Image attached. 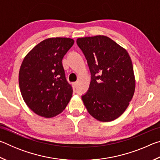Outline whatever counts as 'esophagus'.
I'll use <instances>...</instances> for the list:
<instances>
[{
    "label": "esophagus",
    "mask_w": 160,
    "mask_h": 160,
    "mask_svg": "<svg viewBox=\"0 0 160 160\" xmlns=\"http://www.w3.org/2000/svg\"><path fill=\"white\" fill-rule=\"evenodd\" d=\"M77 85H78V82H73V83H72V86H73L74 88H76Z\"/></svg>",
    "instance_id": "esophagus-1"
}]
</instances>
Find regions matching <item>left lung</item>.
Listing matches in <instances>:
<instances>
[{"mask_svg":"<svg viewBox=\"0 0 160 160\" xmlns=\"http://www.w3.org/2000/svg\"><path fill=\"white\" fill-rule=\"evenodd\" d=\"M91 72L82 97L89 113L102 122L115 120L128 107L135 90L132 61L125 48L104 35L78 38Z\"/></svg>","mask_w":160,"mask_h":160,"instance_id":"1","label":"left lung"}]
</instances>
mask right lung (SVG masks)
I'll use <instances>...</instances> for the list:
<instances>
[{"instance_id":"right-lung-1","label":"right lung","mask_w":160,"mask_h":160,"mask_svg":"<svg viewBox=\"0 0 160 160\" xmlns=\"http://www.w3.org/2000/svg\"><path fill=\"white\" fill-rule=\"evenodd\" d=\"M74 44L66 37H51L39 43L24 58L19 72V86L28 107L45 118L58 115L71 99L72 90L62 64Z\"/></svg>"}]
</instances>
